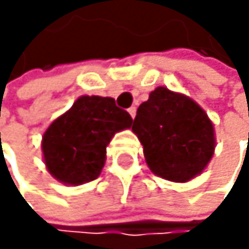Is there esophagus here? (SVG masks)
<instances>
[{
    "label": "esophagus",
    "mask_w": 249,
    "mask_h": 249,
    "mask_svg": "<svg viewBox=\"0 0 249 249\" xmlns=\"http://www.w3.org/2000/svg\"><path fill=\"white\" fill-rule=\"evenodd\" d=\"M128 113H130V116L134 119V116H136V107H130V109H128Z\"/></svg>",
    "instance_id": "1"
}]
</instances>
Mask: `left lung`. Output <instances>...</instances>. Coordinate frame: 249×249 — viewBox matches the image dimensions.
Instances as JSON below:
<instances>
[{
  "label": "left lung",
  "instance_id": "8db88e82",
  "mask_svg": "<svg viewBox=\"0 0 249 249\" xmlns=\"http://www.w3.org/2000/svg\"><path fill=\"white\" fill-rule=\"evenodd\" d=\"M133 131L151 172L172 182H188L200 175L215 151L213 124L206 112L166 87L155 88L139 106Z\"/></svg>",
  "mask_w": 249,
  "mask_h": 249
}]
</instances>
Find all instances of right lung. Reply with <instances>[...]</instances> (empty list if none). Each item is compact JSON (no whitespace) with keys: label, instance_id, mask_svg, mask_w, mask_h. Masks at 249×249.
<instances>
[{"label":"right lung","instance_id":"1","mask_svg":"<svg viewBox=\"0 0 249 249\" xmlns=\"http://www.w3.org/2000/svg\"><path fill=\"white\" fill-rule=\"evenodd\" d=\"M131 124L130 113L119 109L113 98L79 97L43 134L46 169L65 185L91 182L101 173L112 137Z\"/></svg>","mask_w":249,"mask_h":249}]
</instances>
